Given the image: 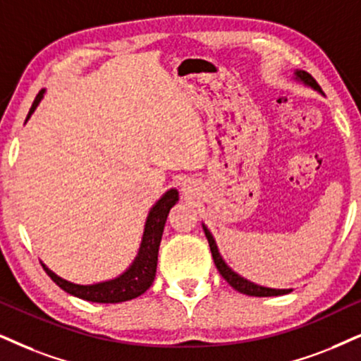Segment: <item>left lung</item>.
<instances>
[{
    "instance_id": "obj_1",
    "label": "left lung",
    "mask_w": 361,
    "mask_h": 361,
    "mask_svg": "<svg viewBox=\"0 0 361 361\" xmlns=\"http://www.w3.org/2000/svg\"><path fill=\"white\" fill-rule=\"evenodd\" d=\"M296 76H298V78L302 80L303 83H307L308 86H312V88L318 90L322 93L320 85L317 83V80H314L313 76L310 75V73L296 71ZM203 230H204V235H207V240L209 243V250H212L213 262H214V264H216L218 271H220V275L225 278V280L230 283V285L233 286L235 290H238L240 293H245V295H250V296H278V295L290 293L291 290H273V288H264V286H258V285H255V283L238 276L235 271H231L230 268L226 267V263L221 259L220 253H218V248H216V245H214V240H213L212 233H209V231L204 226H203Z\"/></svg>"
}]
</instances>
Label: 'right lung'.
Returning a JSON list of instances; mask_svg holds the SVG:
<instances>
[{"label": "right lung", "mask_w": 361, "mask_h": 361, "mask_svg": "<svg viewBox=\"0 0 361 361\" xmlns=\"http://www.w3.org/2000/svg\"><path fill=\"white\" fill-rule=\"evenodd\" d=\"M44 90H41L36 94L33 104H31L28 118L31 113L35 111V108L38 106V103L43 98ZM26 118V120H28ZM178 202V191L170 190L161 196V200H158V203L152 208V212L148 214L147 225H145V233L143 241H141L138 257L133 262L128 270L120 275L115 280L97 283V285H75L63 278L54 275L51 270H48L43 264L44 271L48 273V276L56 283L61 290H65L66 293L73 296H78L81 300L93 303H121L128 302V300H133L136 296L143 295L154 280L157 275V262H158V248L159 241H161L163 228H165L166 216L173 208V204Z\"/></svg>", "instance_id": "right-lung-1"}]
</instances>
